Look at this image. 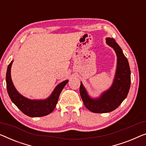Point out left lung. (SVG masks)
Wrapping results in <instances>:
<instances>
[{
  "label": "left lung",
  "instance_id": "obj_1",
  "mask_svg": "<svg viewBox=\"0 0 146 146\" xmlns=\"http://www.w3.org/2000/svg\"><path fill=\"white\" fill-rule=\"evenodd\" d=\"M106 42L115 50L117 56L116 74L111 87L99 98L92 99L82 82L80 86V94L84 105L89 111L96 113L111 112L117 109L127 98L130 86V69L127 58L114 38H107Z\"/></svg>",
  "mask_w": 146,
  "mask_h": 146
}]
</instances>
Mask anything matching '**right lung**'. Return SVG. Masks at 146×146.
<instances>
[{
  "mask_svg": "<svg viewBox=\"0 0 146 146\" xmlns=\"http://www.w3.org/2000/svg\"><path fill=\"white\" fill-rule=\"evenodd\" d=\"M13 61L8 65L6 71V80L8 95L12 101L23 113L31 117L45 116L53 111L59 98L60 94L64 87L68 82V80L61 82L56 87L49 98L44 100H31L23 97L16 90L11 79L10 70Z\"/></svg>",
  "mask_w": 146,
  "mask_h": 146,
  "instance_id": "obj_1",
  "label": "right lung"
}]
</instances>
